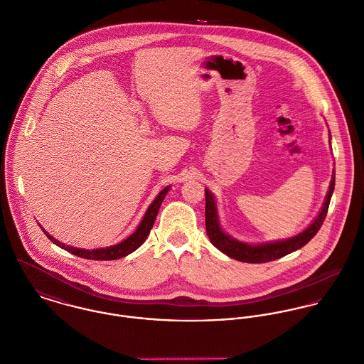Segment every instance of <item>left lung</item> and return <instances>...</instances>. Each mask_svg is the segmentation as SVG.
<instances>
[{"label":"left lung","mask_w":364,"mask_h":364,"mask_svg":"<svg viewBox=\"0 0 364 364\" xmlns=\"http://www.w3.org/2000/svg\"><path fill=\"white\" fill-rule=\"evenodd\" d=\"M331 138V134H329ZM331 144V139H329ZM335 190V170L332 171V180L329 183V190L326 193L325 201L321 207L319 214L314 219L309 226H306L302 232H299L295 236H291L282 240H270L263 243H247L237 240L232 237L229 233H226L220 225L218 214V205L214 194L205 188V228L207 235L211 240V243L219 249L222 253H225L228 257H232L239 262L245 263H267L272 260H277L286 255H290L292 252L301 249L305 246L319 230L322 226L329 203L332 198Z\"/></svg>","instance_id":"left-lung-1"}]
</instances>
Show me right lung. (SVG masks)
I'll return each instance as SVG.
<instances>
[{"label":"right lung","instance_id":"add662e5","mask_svg":"<svg viewBox=\"0 0 364 364\" xmlns=\"http://www.w3.org/2000/svg\"><path fill=\"white\" fill-rule=\"evenodd\" d=\"M171 186H167L164 187L157 196L156 198L153 200V203L149 205L147 211L144 215V218L141 220V223L138 225L136 230L129 235L127 239H124L122 242L117 243V245H112V246H108V247H100V249H78V247H73V246H69V245H65L62 243L60 240H58L56 237H53L52 235H49L39 223L41 229L46 233V236L55 243L58 245L59 247L70 252L72 255H75L78 257H82V259H90V260H117V259H121V257H125L128 255H131L132 252H135L139 246L144 245V242L146 240V237L149 236L150 233V229L156 220L157 217V213H159V208L166 197V194L168 193Z\"/></svg>","mask_w":364,"mask_h":364}]
</instances>
